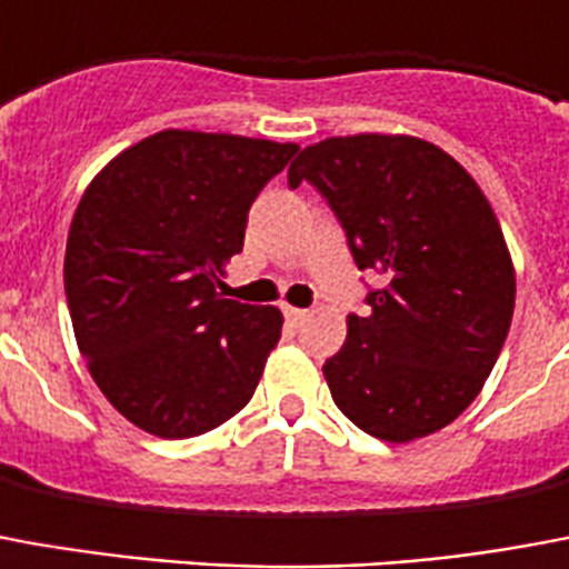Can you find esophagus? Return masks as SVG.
<instances>
[{
  "label": "esophagus",
  "mask_w": 569,
  "mask_h": 569,
  "mask_svg": "<svg viewBox=\"0 0 569 569\" xmlns=\"http://www.w3.org/2000/svg\"><path fill=\"white\" fill-rule=\"evenodd\" d=\"M283 313H286V319H292V322H305L307 317H310V310H301V307H283Z\"/></svg>",
  "instance_id": "1"
}]
</instances>
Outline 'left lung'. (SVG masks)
Returning <instances> with one entry per match:
<instances>
[{"label":"left lung","instance_id":"obj_1","mask_svg":"<svg viewBox=\"0 0 569 569\" xmlns=\"http://www.w3.org/2000/svg\"><path fill=\"white\" fill-rule=\"evenodd\" d=\"M310 183L335 210L368 286L347 343L322 365L331 398L370 437L407 443L465 413L495 368L516 307L503 231L477 180L407 134L305 147L289 189Z\"/></svg>","mask_w":569,"mask_h":569}]
</instances>
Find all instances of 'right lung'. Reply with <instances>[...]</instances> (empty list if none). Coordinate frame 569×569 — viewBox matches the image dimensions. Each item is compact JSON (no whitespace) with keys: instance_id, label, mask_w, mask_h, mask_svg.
Segmentation results:
<instances>
[{"instance_id":"right-lung-1","label":"right lung","mask_w":569,"mask_h":569,"mask_svg":"<svg viewBox=\"0 0 569 569\" xmlns=\"http://www.w3.org/2000/svg\"><path fill=\"white\" fill-rule=\"evenodd\" d=\"M298 144L150 134L92 180L66 243L71 326L108 401L147 435H204L247 407L280 340L277 307L222 292L247 213Z\"/></svg>"}]
</instances>
